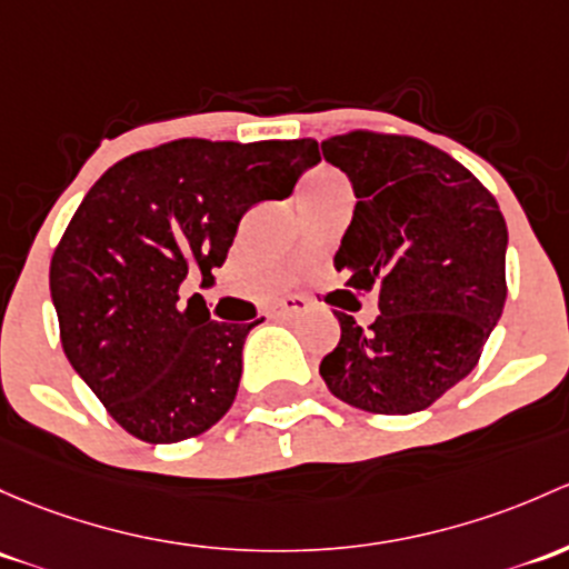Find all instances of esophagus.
<instances>
[{"label":"esophagus","instance_id":"34e87169","mask_svg":"<svg viewBox=\"0 0 569 569\" xmlns=\"http://www.w3.org/2000/svg\"><path fill=\"white\" fill-rule=\"evenodd\" d=\"M305 308H308V300L300 295L280 297V300H274L272 305H269V316H272V319H291V316L302 313Z\"/></svg>","mask_w":569,"mask_h":569}]
</instances>
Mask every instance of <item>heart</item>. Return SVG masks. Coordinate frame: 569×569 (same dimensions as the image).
Here are the masks:
<instances>
[{
    "label": "heart",
    "instance_id": "1",
    "mask_svg": "<svg viewBox=\"0 0 569 569\" xmlns=\"http://www.w3.org/2000/svg\"><path fill=\"white\" fill-rule=\"evenodd\" d=\"M335 184H343V182H340V179L335 177V174H327V171H325V174H313V177H310L308 182H305V190H316V188H335Z\"/></svg>",
    "mask_w": 569,
    "mask_h": 569
}]
</instances>
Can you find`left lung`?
<instances>
[{"mask_svg": "<svg viewBox=\"0 0 569 569\" xmlns=\"http://www.w3.org/2000/svg\"><path fill=\"white\" fill-rule=\"evenodd\" d=\"M357 207L335 253L370 327L338 313L319 365L335 398L370 415H415L471 373L507 300V223L493 193L456 158L415 136L349 130L321 141Z\"/></svg>", "mask_w": 569, "mask_h": 569, "instance_id": "left-lung-1", "label": "left lung"}]
</instances>
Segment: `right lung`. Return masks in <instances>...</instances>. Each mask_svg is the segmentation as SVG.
I'll return each instance as SVG.
<instances>
[{
    "instance_id": "right-lung-1",
    "label": "right lung",
    "mask_w": 569,
    "mask_h": 569,
    "mask_svg": "<svg viewBox=\"0 0 569 569\" xmlns=\"http://www.w3.org/2000/svg\"><path fill=\"white\" fill-rule=\"evenodd\" d=\"M313 139H177L113 163L83 196L51 259L59 340L76 373L130 436L174 445L231 409L250 325L209 319L179 286L226 261L242 214L280 201Z\"/></svg>"
}]
</instances>
